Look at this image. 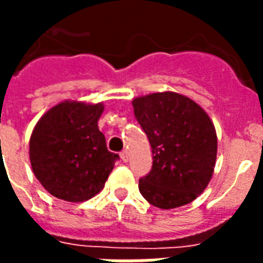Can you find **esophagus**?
<instances>
[{
  "label": "esophagus",
  "instance_id": "34e87169",
  "mask_svg": "<svg viewBox=\"0 0 263 263\" xmlns=\"http://www.w3.org/2000/svg\"><path fill=\"white\" fill-rule=\"evenodd\" d=\"M120 156H121V160L125 161V163L129 160V153H128V151H122L121 153H120Z\"/></svg>",
  "mask_w": 263,
  "mask_h": 263
}]
</instances>
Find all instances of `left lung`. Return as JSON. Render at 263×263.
I'll list each match as a JSON object with an SVG mask.
<instances>
[{"label": "left lung", "instance_id": "left-lung-1", "mask_svg": "<svg viewBox=\"0 0 263 263\" xmlns=\"http://www.w3.org/2000/svg\"><path fill=\"white\" fill-rule=\"evenodd\" d=\"M132 106L153 157L151 173L139 180L142 196L160 209L195 201L215 171L217 135L211 117L176 92L135 97Z\"/></svg>", "mask_w": 263, "mask_h": 263}]
</instances>
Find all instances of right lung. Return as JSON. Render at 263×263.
Instances as JSON below:
<instances>
[{"mask_svg": "<svg viewBox=\"0 0 263 263\" xmlns=\"http://www.w3.org/2000/svg\"><path fill=\"white\" fill-rule=\"evenodd\" d=\"M103 103L64 100L44 112L29 142L34 176L52 196L85 202L104 188L118 155L108 152L97 122Z\"/></svg>", "mask_w": 263, "mask_h": 263, "instance_id": "right-lung-1", "label": "right lung"}]
</instances>
